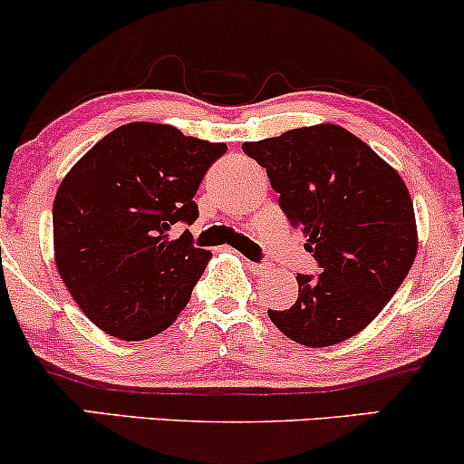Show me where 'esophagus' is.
Returning <instances> with one entry per match:
<instances>
[{
	"instance_id": "34e87169",
	"label": "esophagus",
	"mask_w": 464,
	"mask_h": 464,
	"mask_svg": "<svg viewBox=\"0 0 464 464\" xmlns=\"http://www.w3.org/2000/svg\"><path fill=\"white\" fill-rule=\"evenodd\" d=\"M248 264V268L253 270L255 275H264V273H268V266L266 264H257V262H246Z\"/></svg>"
}]
</instances>
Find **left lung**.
I'll use <instances>...</instances> for the list:
<instances>
[{"mask_svg": "<svg viewBox=\"0 0 464 464\" xmlns=\"http://www.w3.org/2000/svg\"><path fill=\"white\" fill-rule=\"evenodd\" d=\"M242 150L268 172L279 207L307 237L321 275H296L299 299L268 310L295 343L332 347L369 324L417 257L406 183L380 154L335 124L287 130Z\"/></svg>", "mask_w": 464, "mask_h": 464, "instance_id": "left-lung-1", "label": "left lung"}]
</instances>
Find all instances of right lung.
<instances>
[{"instance_id":"add662e5","label":"right lung","mask_w":464,"mask_h":464,"mask_svg":"<svg viewBox=\"0 0 464 464\" xmlns=\"http://www.w3.org/2000/svg\"><path fill=\"white\" fill-rule=\"evenodd\" d=\"M225 143L168 124L130 121L100 140L63 179L54 198V257L87 318L120 340L161 334L188 305L211 253L177 222L194 202Z\"/></svg>"}]
</instances>
